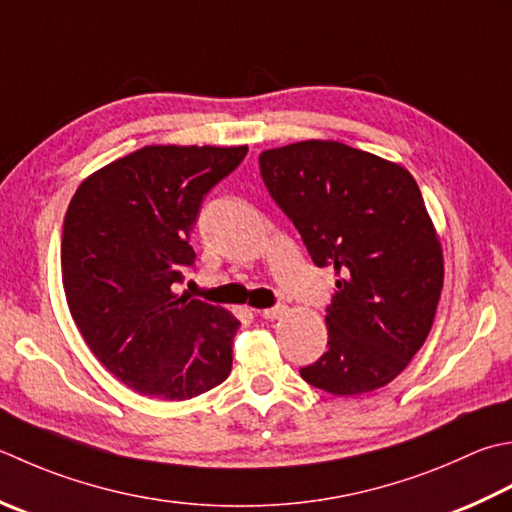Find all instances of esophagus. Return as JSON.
I'll return each mask as SVG.
<instances>
[{
    "label": "esophagus",
    "mask_w": 512,
    "mask_h": 512,
    "mask_svg": "<svg viewBox=\"0 0 512 512\" xmlns=\"http://www.w3.org/2000/svg\"><path fill=\"white\" fill-rule=\"evenodd\" d=\"M259 315H262L264 319H279L282 315H286V306L277 304L273 308H264V310H259Z\"/></svg>",
    "instance_id": "34e87169"
}]
</instances>
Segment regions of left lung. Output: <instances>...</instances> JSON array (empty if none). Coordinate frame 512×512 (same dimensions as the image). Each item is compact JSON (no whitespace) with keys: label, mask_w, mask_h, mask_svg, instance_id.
Segmentation results:
<instances>
[{"label":"left lung","mask_w":512,"mask_h":512,"mask_svg":"<svg viewBox=\"0 0 512 512\" xmlns=\"http://www.w3.org/2000/svg\"><path fill=\"white\" fill-rule=\"evenodd\" d=\"M259 170L315 266L337 277L328 350L299 375L333 395L388 384L426 342L444 284L417 182L382 157L319 139L264 150Z\"/></svg>","instance_id":"left-lung-1"}]
</instances>
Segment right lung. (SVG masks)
I'll list each match as a JSON object with an SVG mask.
<instances>
[{"label": "right lung", "instance_id": "add662e5", "mask_svg": "<svg viewBox=\"0 0 512 512\" xmlns=\"http://www.w3.org/2000/svg\"><path fill=\"white\" fill-rule=\"evenodd\" d=\"M248 146H146L97 170L70 199L62 282L84 342L137 393L184 402L224 382L237 319L175 295L195 268L190 230Z\"/></svg>", "mask_w": 512, "mask_h": 512}]
</instances>
